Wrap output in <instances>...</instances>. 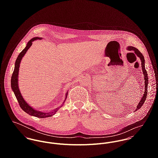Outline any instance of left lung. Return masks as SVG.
<instances>
[{
    "instance_id": "1",
    "label": "left lung",
    "mask_w": 158,
    "mask_h": 158,
    "mask_svg": "<svg viewBox=\"0 0 158 158\" xmlns=\"http://www.w3.org/2000/svg\"><path fill=\"white\" fill-rule=\"evenodd\" d=\"M128 50H133L135 51V53L137 55V56H139L141 60V65H142V72L143 73V76H144V79H145V92L143 94V97H142L140 102L139 103L135 111H137L139 108H140L142 107V106L143 105V104L144 103L147 96V88H148V75H147V72L145 70V60H144V57L143 56V55L142 54V53L138 50L135 47H131V46H129L128 47Z\"/></svg>"
}]
</instances>
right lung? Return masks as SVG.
Returning a JSON list of instances; mask_svg holds the SVG:
<instances>
[{
	"mask_svg": "<svg viewBox=\"0 0 158 158\" xmlns=\"http://www.w3.org/2000/svg\"><path fill=\"white\" fill-rule=\"evenodd\" d=\"M41 39H42L41 38H39V37H36V38H32L31 40H30L28 41V43H27L25 48L18 55V56L16 60L15 69H14V71H13L12 76H11V88L13 90L15 95L18 101L20 107L22 108V110L23 111L30 114V115H33V116L39 117V118H45V117H51L53 115H54L56 112L58 111V110H59L60 108H57L53 111H51L49 113H43V112H41V111H36V110H34L33 108H31L30 106H29L28 104H27V103L23 98V96L21 95V93L20 92V90L19 89V86H18V74H19V68L20 63H21V60H22L23 56H24V55L25 54V53L27 52L28 49L31 47V45H32L33 41H36L37 40H41ZM67 96H68V92H66V98H67ZM64 102H65V100H64Z\"/></svg>",
	"mask_w": 158,
	"mask_h": 158,
	"instance_id": "obj_1",
	"label": "right lung"
}]
</instances>
